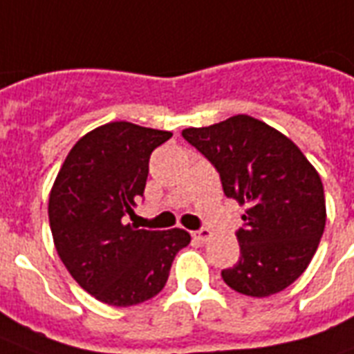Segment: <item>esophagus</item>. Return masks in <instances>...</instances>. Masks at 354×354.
Wrapping results in <instances>:
<instances>
[{"mask_svg": "<svg viewBox=\"0 0 354 354\" xmlns=\"http://www.w3.org/2000/svg\"><path fill=\"white\" fill-rule=\"evenodd\" d=\"M192 236L199 240V242H208L210 238H212V231L210 229H199V231L192 232Z\"/></svg>", "mask_w": 354, "mask_h": 354, "instance_id": "esophagus-1", "label": "esophagus"}]
</instances>
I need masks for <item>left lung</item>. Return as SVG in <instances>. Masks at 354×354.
<instances>
[{
	"mask_svg": "<svg viewBox=\"0 0 354 354\" xmlns=\"http://www.w3.org/2000/svg\"><path fill=\"white\" fill-rule=\"evenodd\" d=\"M214 164L227 197L248 205L236 232L240 259L221 271L238 294L268 297L297 281L322 240V177L294 142L248 114L183 131Z\"/></svg>",
	"mask_w": 354,
	"mask_h": 354,
	"instance_id": "8db88e82",
	"label": "left lung"
}]
</instances>
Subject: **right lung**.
<instances>
[{"mask_svg":"<svg viewBox=\"0 0 354 354\" xmlns=\"http://www.w3.org/2000/svg\"><path fill=\"white\" fill-rule=\"evenodd\" d=\"M174 134L111 122L77 140L49 194L55 249L79 286L101 303L133 306L164 288L183 229L146 231L127 223L144 194L149 157Z\"/></svg>","mask_w":354,"mask_h":354,"instance_id":"1","label":"right lung"}]
</instances>
